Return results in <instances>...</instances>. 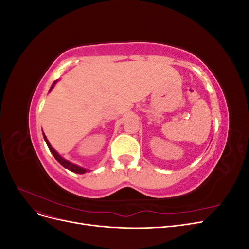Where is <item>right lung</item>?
<instances>
[{"instance_id": "right-lung-1", "label": "right lung", "mask_w": 249, "mask_h": 249, "mask_svg": "<svg viewBox=\"0 0 249 249\" xmlns=\"http://www.w3.org/2000/svg\"><path fill=\"white\" fill-rule=\"evenodd\" d=\"M56 82H57V81H55L54 83H53V85H52V87H51V89H50V91H51V90L53 89V87H54V85L56 84ZM42 134H43V138H44V140H46V142H47V145H48L49 149L51 150V153L53 154V156L55 157V159H56L60 164H61L64 168L69 169V170H71V171H72V172L80 173V175H83V173H85L86 171H88V170H87V169H85V168H82V167L78 166V165H76V164H72V163H71V162H69V161H66L65 159H63V158H62L61 156H60L54 148L52 147V145L50 144V142H49V140L47 139V137H46V135H44V133H42Z\"/></svg>"}]
</instances>
